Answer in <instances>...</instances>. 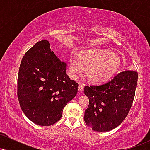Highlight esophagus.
<instances>
[{
	"instance_id": "1",
	"label": "esophagus",
	"mask_w": 150,
	"mask_h": 150,
	"mask_svg": "<svg viewBox=\"0 0 150 150\" xmlns=\"http://www.w3.org/2000/svg\"><path fill=\"white\" fill-rule=\"evenodd\" d=\"M84 90V86L82 85H80L78 87V92H82Z\"/></svg>"
}]
</instances>
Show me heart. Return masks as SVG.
Here are the masks:
<instances>
[{
  "mask_svg": "<svg viewBox=\"0 0 150 150\" xmlns=\"http://www.w3.org/2000/svg\"><path fill=\"white\" fill-rule=\"evenodd\" d=\"M120 61L111 51L105 49H93L80 53L79 57L73 55L70 59V72L77 77L88 69L89 79L94 83H101L109 80L117 73Z\"/></svg>",
  "mask_w": 150,
  "mask_h": 150,
  "instance_id": "heart-1",
  "label": "heart"
}]
</instances>
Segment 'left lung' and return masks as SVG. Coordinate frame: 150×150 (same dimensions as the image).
I'll list each match as a JSON object with an SVG mask.
<instances>
[{
	"instance_id": "8db88e82",
	"label": "left lung",
	"mask_w": 150,
	"mask_h": 150,
	"mask_svg": "<svg viewBox=\"0 0 150 150\" xmlns=\"http://www.w3.org/2000/svg\"><path fill=\"white\" fill-rule=\"evenodd\" d=\"M137 82V72L126 70L106 83L85 86L84 93L89 100L84 117L86 124L98 132L118 127L130 111Z\"/></svg>"
}]
</instances>
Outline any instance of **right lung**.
Wrapping results in <instances>:
<instances>
[{
	"label": "right lung",
	"instance_id": "right-lung-1",
	"mask_svg": "<svg viewBox=\"0 0 150 150\" xmlns=\"http://www.w3.org/2000/svg\"><path fill=\"white\" fill-rule=\"evenodd\" d=\"M78 84L66 74V64L51 51L47 40L25 53L18 77V98L22 111L35 124L56 123L65 105L76 96Z\"/></svg>",
	"mask_w": 150,
	"mask_h": 150
}]
</instances>
